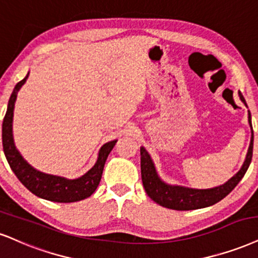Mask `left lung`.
<instances>
[{"label":"left lung","instance_id":"8db88e82","mask_svg":"<svg viewBox=\"0 0 258 258\" xmlns=\"http://www.w3.org/2000/svg\"><path fill=\"white\" fill-rule=\"evenodd\" d=\"M240 100L247 107V104L244 99L243 94L238 92ZM247 120L251 128V140L250 146L247 149L246 158L241 165L240 170L230 178L226 183L221 184L219 186L209 187V189H194V187H187L183 185H177V184H168L161 179L157 172V168L152 160L151 155L145 147H140V153H141V177L142 184L147 192V195L157 202L158 205L165 207V208L174 209V211H192V209L206 208V207L213 206L219 201H221L224 197H226L237 184L240 182L241 178L247 171L250 166L251 159H252V149H253V130L252 124H251V113L247 111Z\"/></svg>","mask_w":258,"mask_h":258}]
</instances>
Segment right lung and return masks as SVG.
<instances>
[{
	"label": "right lung",
	"mask_w": 258,
	"mask_h": 258,
	"mask_svg": "<svg viewBox=\"0 0 258 258\" xmlns=\"http://www.w3.org/2000/svg\"><path fill=\"white\" fill-rule=\"evenodd\" d=\"M28 75H30V72L20 82L15 85L11 98H9L7 112L3 118L2 145L9 166L15 173V176L18 177V179L32 194L40 197V199L59 203L76 202L87 199L99 185L105 161L116 145L117 140L109 141L101 146L99 152H98L97 161L93 166L81 177L74 178V179L41 172V171L34 168L25 160L20 152L15 147L14 138H13V117H14L15 101H17L18 92L21 90V87L26 82Z\"/></svg>",
	"instance_id": "right-lung-1"
}]
</instances>
